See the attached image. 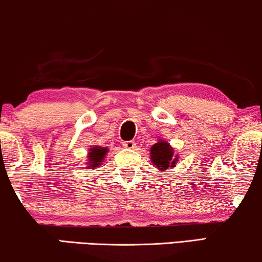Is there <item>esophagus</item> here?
Instances as JSON below:
<instances>
[{"label": "esophagus", "mask_w": 262, "mask_h": 262, "mask_svg": "<svg viewBox=\"0 0 262 262\" xmlns=\"http://www.w3.org/2000/svg\"><path fill=\"white\" fill-rule=\"evenodd\" d=\"M123 146L127 150H132V149H135V147H136V143L134 142V140H128V142L123 143Z\"/></svg>", "instance_id": "esophagus-1"}]
</instances>
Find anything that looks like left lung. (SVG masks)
<instances>
[{
    "label": "left lung",
    "mask_w": 262,
    "mask_h": 262,
    "mask_svg": "<svg viewBox=\"0 0 262 262\" xmlns=\"http://www.w3.org/2000/svg\"><path fill=\"white\" fill-rule=\"evenodd\" d=\"M150 159L159 171H165L168 168L176 166L180 156L178 154H175V149L170 145V143L159 139L151 146Z\"/></svg>",
    "instance_id": "obj_1"
}]
</instances>
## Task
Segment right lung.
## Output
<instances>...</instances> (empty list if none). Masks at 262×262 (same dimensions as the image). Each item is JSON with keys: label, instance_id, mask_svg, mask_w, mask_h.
<instances>
[{"label": "right lung", "instance_id": "1", "mask_svg": "<svg viewBox=\"0 0 262 262\" xmlns=\"http://www.w3.org/2000/svg\"><path fill=\"white\" fill-rule=\"evenodd\" d=\"M108 152L107 147L104 146H91L89 149V154H87V162L86 168L87 169H97L100 166L101 163L104 162L106 154Z\"/></svg>", "mask_w": 262, "mask_h": 262}]
</instances>
